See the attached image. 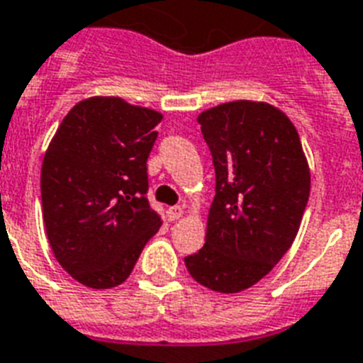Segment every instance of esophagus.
Masks as SVG:
<instances>
[{
  "label": "esophagus",
  "mask_w": 363,
  "mask_h": 363,
  "mask_svg": "<svg viewBox=\"0 0 363 363\" xmlns=\"http://www.w3.org/2000/svg\"><path fill=\"white\" fill-rule=\"evenodd\" d=\"M182 213H184V209H182L181 205H175V207H169V209H167L169 220H179V218L182 216Z\"/></svg>",
  "instance_id": "obj_1"
}]
</instances>
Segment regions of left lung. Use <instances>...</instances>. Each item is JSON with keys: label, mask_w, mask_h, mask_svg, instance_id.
Returning <instances> with one entry per match:
<instances>
[{"label": "left lung", "mask_w": 363, "mask_h": 363, "mask_svg": "<svg viewBox=\"0 0 363 363\" xmlns=\"http://www.w3.org/2000/svg\"><path fill=\"white\" fill-rule=\"evenodd\" d=\"M215 164L205 245L184 258L201 286L247 290L292 247L309 201L311 171L298 130L281 109L238 99L198 116Z\"/></svg>", "instance_id": "obj_1"}]
</instances>
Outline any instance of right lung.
I'll use <instances>...</instances> for the list:
<instances>
[{
    "instance_id": "right-lung-1",
    "label": "right lung",
    "mask_w": 363,
    "mask_h": 363,
    "mask_svg": "<svg viewBox=\"0 0 363 363\" xmlns=\"http://www.w3.org/2000/svg\"><path fill=\"white\" fill-rule=\"evenodd\" d=\"M158 111L94 96L65 115L41 165L43 220L58 264L94 290L130 277L162 218L148 205Z\"/></svg>"
}]
</instances>
